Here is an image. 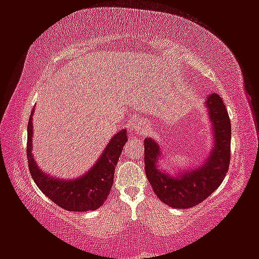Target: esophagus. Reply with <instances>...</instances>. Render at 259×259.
I'll return each mask as SVG.
<instances>
[{"instance_id": "34e87169", "label": "esophagus", "mask_w": 259, "mask_h": 259, "mask_svg": "<svg viewBox=\"0 0 259 259\" xmlns=\"http://www.w3.org/2000/svg\"><path fill=\"white\" fill-rule=\"evenodd\" d=\"M133 130H134L135 133H136V134H142V133H145V130H146L145 123L143 122V121H141V119H136V121L134 122Z\"/></svg>"}]
</instances>
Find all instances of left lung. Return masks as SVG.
<instances>
[{"label": "left lung", "instance_id": "obj_1", "mask_svg": "<svg viewBox=\"0 0 259 259\" xmlns=\"http://www.w3.org/2000/svg\"><path fill=\"white\" fill-rule=\"evenodd\" d=\"M204 106L213 134V148L198 167L169 175L158 165L159 158L163 157L158 143L150 137L144 140L146 177L156 195L169 207L185 209L202 202L221 185L228 172L231 140L229 115L216 93L207 96Z\"/></svg>", "mask_w": 259, "mask_h": 259}]
</instances>
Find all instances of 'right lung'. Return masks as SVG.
Returning a JSON list of instances; mask_svg holds the SVG:
<instances>
[{
  "instance_id": "obj_1",
  "label": "right lung",
  "mask_w": 259,
  "mask_h": 259,
  "mask_svg": "<svg viewBox=\"0 0 259 259\" xmlns=\"http://www.w3.org/2000/svg\"><path fill=\"white\" fill-rule=\"evenodd\" d=\"M31 111L28 123V156L31 177L39 190L58 206L69 211H88L100 208L109 195L114 183V172L123 146L128 141L126 129L119 130L108 143L98 161L90 171L73 179H60L41 171L32 154L33 124Z\"/></svg>"
}]
</instances>
